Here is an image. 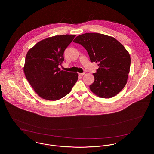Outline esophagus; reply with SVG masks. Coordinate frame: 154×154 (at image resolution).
<instances>
[{
	"label": "esophagus",
	"mask_w": 154,
	"mask_h": 154,
	"mask_svg": "<svg viewBox=\"0 0 154 154\" xmlns=\"http://www.w3.org/2000/svg\"><path fill=\"white\" fill-rule=\"evenodd\" d=\"M84 75H85V73H79V76H84Z\"/></svg>",
	"instance_id": "esophagus-1"
}]
</instances>
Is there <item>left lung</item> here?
<instances>
[{
  "instance_id": "1",
  "label": "left lung",
  "mask_w": 154,
  "mask_h": 154,
  "mask_svg": "<svg viewBox=\"0 0 154 154\" xmlns=\"http://www.w3.org/2000/svg\"><path fill=\"white\" fill-rule=\"evenodd\" d=\"M73 42L81 44L87 51L91 62L98 63L93 73L94 82L91 91L98 97L111 98L118 94L127 83L131 56L125 47L114 37L99 33H85Z\"/></svg>"
}]
</instances>
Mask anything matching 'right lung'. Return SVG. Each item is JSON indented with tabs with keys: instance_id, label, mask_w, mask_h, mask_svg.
Here are the masks:
<instances>
[{
	"instance_id": "1",
	"label": "right lung",
	"mask_w": 154,
	"mask_h": 154,
	"mask_svg": "<svg viewBox=\"0 0 154 154\" xmlns=\"http://www.w3.org/2000/svg\"><path fill=\"white\" fill-rule=\"evenodd\" d=\"M75 35H56L44 39L30 48L23 72L35 92L42 98L56 101L66 96L78 80V74L60 70L63 53Z\"/></svg>"
}]
</instances>
